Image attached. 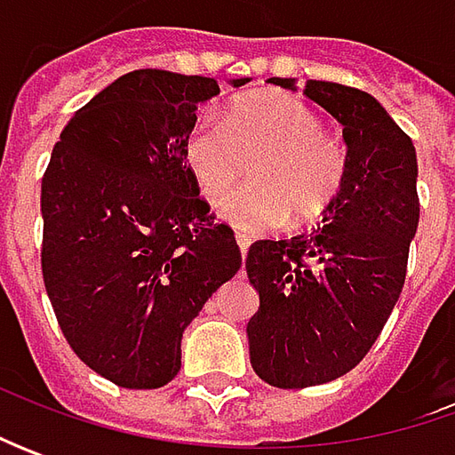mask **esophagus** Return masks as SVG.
Segmentation results:
<instances>
[{
  "label": "esophagus",
  "instance_id": "obj_1",
  "mask_svg": "<svg viewBox=\"0 0 455 455\" xmlns=\"http://www.w3.org/2000/svg\"><path fill=\"white\" fill-rule=\"evenodd\" d=\"M235 240H237V248H240V255L245 258V255H248V248H251V237L243 235V233H237Z\"/></svg>",
  "mask_w": 455,
  "mask_h": 455
}]
</instances>
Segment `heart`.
I'll return each mask as SVG.
<instances>
[{
	"label": "heart",
	"instance_id": "obj_1",
	"mask_svg": "<svg viewBox=\"0 0 455 455\" xmlns=\"http://www.w3.org/2000/svg\"><path fill=\"white\" fill-rule=\"evenodd\" d=\"M253 166L255 184L222 204L243 233H268L319 220L337 202L349 172L344 141L323 132L322 116L289 93H255L237 100L220 121L202 116L184 139V159L204 200L222 202Z\"/></svg>",
	"mask_w": 455,
	"mask_h": 455
}]
</instances>
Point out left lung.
Here are the masks:
<instances>
[{"label":"left lung","mask_w":455,"mask_h":455,"mask_svg":"<svg viewBox=\"0 0 455 455\" xmlns=\"http://www.w3.org/2000/svg\"><path fill=\"white\" fill-rule=\"evenodd\" d=\"M271 83L293 91L291 78ZM304 96L339 121L349 172L323 225L255 240L245 271L260 306L248 322L251 364L273 387L323 385L355 370L390 319L418 230L412 139L364 91L306 80Z\"/></svg>","instance_id":"1"}]
</instances>
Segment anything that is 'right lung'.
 <instances>
[{"instance_id": "1", "label": "right lung", "mask_w": 455, "mask_h": 455, "mask_svg": "<svg viewBox=\"0 0 455 455\" xmlns=\"http://www.w3.org/2000/svg\"><path fill=\"white\" fill-rule=\"evenodd\" d=\"M218 93L215 78L126 73L73 114L44 169V289L70 349L118 387L172 382L187 323L240 271L184 159Z\"/></svg>"}]
</instances>
